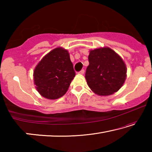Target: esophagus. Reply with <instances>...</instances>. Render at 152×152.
<instances>
[{
	"instance_id": "34e87169",
	"label": "esophagus",
	"mask_w": 152,
	"mask_h": 152,
	"mask_svg": "<svg viewBox=\"0 0 152 152\" xmlns=\"http://www.w3.org/2000/svg\"><path fill=\"white\" fill-rule=\"evenodd\" d=\"M84 70H82L80 71L78 74H84Z\"/></svg>"
}]
</instances>
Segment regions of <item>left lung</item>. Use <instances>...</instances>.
I'll return each mask as SVG.
<instances>
[{"mask_svg": "<svg viewBox=\"0 0 152 152\" xmlns=\"http://www.w3.org/2000/svg\"><path fill=\"white\" fill-rule=\"evenodd\" d=\"M85 78L89 88L99 96H109L123 86L127 68L121 57L108 47L91 50Z\"/></svg>", "mask_w": 152, "mask_h": 152, "instance_id": "left-lung-1", "label": "left lung"}]
</instances>
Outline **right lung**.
Listing matches in <instances>:
<instances>
[{
    "mask_svg": "<svg viewBox=\"0 0 152 152\" xmlns=\"http://www.w3.org/2000/svg\"><path fill=\"white\" fill-rule=\"evenodd\" d=\"M67 50L58 47L43 57L33 71V82L43 97L55 100L64 96L75 77Z\"/></svg>",
    "mask_w": 152,
    "mask_h": 152,
    "instance_id": "1",
    "label": "right lung"
}]
</instances>
